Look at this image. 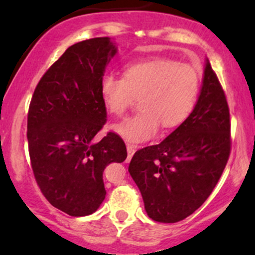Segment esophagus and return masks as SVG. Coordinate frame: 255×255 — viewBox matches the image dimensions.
I'll return each instance as SVG.
<instances>
[{"mask_svg":"<svg viewBox=\"0 0 255 255\" xmlns=\"http://www.w3.org/2000/svg\"><path fill=\"white\" fill-rule=\"evenodd\" d=\"M135 148L134 145H130V144H127V160L129 161L132 159V156L134 155Z\"/></svg>","mask_w":255,"mask_h":255,"instance_id":"1","label":"esophagus"}]
</instances>
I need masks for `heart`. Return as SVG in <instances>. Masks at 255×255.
<instances>
[{"label": "heart", "instance_id": "heart-1", "mask_svg": "<svg viewBox=\"0 0 255 255\" xmlns=\"http://www.w3.org/2000/svg\"><path fill=\"white\" fill-rule=\"evenodd\" d=\"M200 91V75L189 64L171 59H151L126 66L123 78L106 74L100 80L106 109L123 116L135 99H140L138 115L112 127L130 143L151 139L160 123L173 128L184 122L194 109Z\"/></svg>", "mask_w": 255, "mask_h": 255}]
</instances>
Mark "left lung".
Masks as SVG:
<instances>
[{"mask_svg": "<svg viewBox=\"0 0 255 255\" xmlns=\"http://www.w3.org/2000/svg\"><path fill=\"white\" fill-rule=\"evenodd\" d=\"M231 151L230 109L206 59L201 91L189 117L156 145L134 153L130 176L151 220L175 223L210 196Z\"/></svg>", "mask_w": 255, "mask_h": 255, "instance_id": "left-lung-1", "label": "left lung"}]
</instances>
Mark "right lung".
<instances>
[{"label":"right lung","mask_w":255,"mask_h":255,"mask_svg":"<svg viewBox=\"0 0 255 255\" xmlns=\"http://www.w3.org/2000/svg\"><path fill=\"white\" fill-rule=\"evenodd\" d=\"M116 53L109 37L69 47L38 82L29 105L27 138L35 181L54 207L74 217L100 207L106 196L105 168L127 158L116 133L95 140L107 118L100 80Z\"/></svg>","instance_id":"right-lung-1"}]
</instances>
